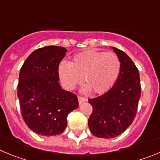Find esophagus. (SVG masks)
Wrapping results in <instances>:
<instances>
[{
    "mask_svg": "<svg viewBox=\"0 0 160 160\" xmlns=\"http://www.w3.org/2000/svg\"><path fill=\"white\" fill-rule=\"evenodd\" d=\"M78 102L79 104H82V103L85 102L87 101V98L84 97H82V96H78Z\"/></svg>",
    "mask_w": 160,
    "mask_h": 160,
    "instance_id": "1",
    "label": "esophagus"
}]
</instances>
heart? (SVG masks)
Returning <instances> with one entry per match:
<instances>
[{"instance_id": "b5f03b06", "label": "heart", "mask_w": 160, "mask_h": 160, "mask_svg": "<svg viewBox=\"0 0 160 160\" xmlns=\"http://www.w3.org/2000/svg\"><path fill=\"white\" fill-rule=\"evenodd\" d=\"M120 70L121 63L115 53L90 49L75 55L70 63L60 62L58 74L68 90H73L82 78L86 83L84 90L102 94L116 82Z\"/></svg>"}]
</instances>
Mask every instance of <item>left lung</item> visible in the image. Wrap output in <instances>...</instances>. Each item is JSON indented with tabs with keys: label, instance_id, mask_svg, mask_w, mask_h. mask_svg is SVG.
I'll return each instance as SVG.
<instances>
[{
	"label": "left lung",
	"instance_id": "1",
	"mask_svg": "<svg viewBox=\"0 0 160 160\" xmlns=\"http://www.w3.org/2000/svg\"><path fill=\"white\" fill-rule=\"evenodd\" d=\"M121 63L116 82L110 90L89 102L93 111L88 120L90 132L98 138H114L132 123L141 96L139 73L123 51L113 47Z\"/></svg>",
	"mask_w": 160,
	"mask_h": 160
}]
</instances>
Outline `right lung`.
I'll use <instances>...</instances> for the list:
<instances>
[{"instance_id":"obj_1","label":"right lung","mask_w":160,"mask_h":160,"mask_svg":"<svg viewBox=\"0 0 160 160\" xmlns=\"http://www.w3.org/2000/svg\"><path fill=\"white\" fill-rule=\"evenodd\" d=\"M67 51L49 46L32 52L19 73L18 96L25 124L39 135H60L67 116L78 107L76 94L61 88L58 66Z\"/></svg>"}]
</instances>
